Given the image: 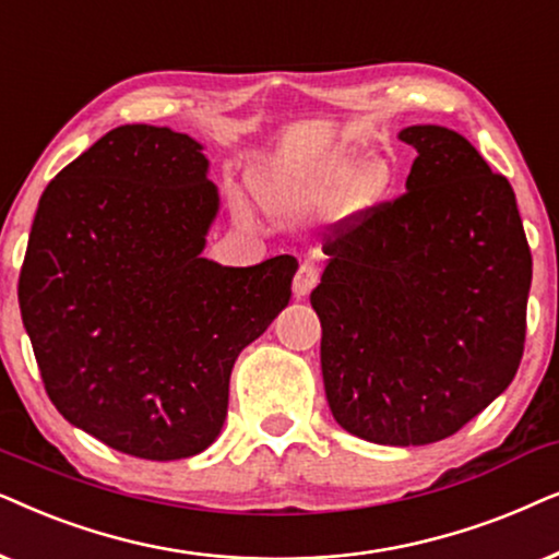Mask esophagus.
<instances>
[{
    "label": "esophagus",
    "mask_w": 559,
    "mask_h": 559,
    "mask_svg": "<svg viewBox=\"0 0 559 559\" xmlns=\"http://www.w3.org/2000/svg\"><path fill=\"white\" fill-rule=\"evenodd\" d=\"M319 284V267L314 263H301L299 273L294 278V296L296 299H304V296L311 294V288Z\"/></svg>",
    "instance_id": "obj_1"
}]
</instances>
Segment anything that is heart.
<instances>
[{
    "instance_id": "b5f03b06",
    "label": "heart",
    "mask_w": 559,
    "mask_h": 559,
    "mask_svg": "<svg viewBox=\"0 0 559 559\" xmlns=\"http://www.w3.org/2000/svg\"><path fill=\"white\" fill-rule=\"evenodd\" d=\"M389 186V168L378 160L357 163L347 170L345 163L311 174H273L258 183L263 204L273 212L330 210L345 199L349 210L370 206Z\"/></svg>"
}]
</instances>
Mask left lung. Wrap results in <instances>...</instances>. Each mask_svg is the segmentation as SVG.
<instances>
[{
    "label": "left lung",
    "instance_id": "1",
    "mask_svg": "<svg viewBox=\"0 0 559 559\" xmlns=\"http://www.w3.org/2000/svg\"><path fill=\"white\" fill-rule=\"evenodd\" d=\"M406 191L349 214L311 292L322 376L342 429L429 444L509 389L524 355L532 252L509 178L463 135L401 130Z\"/></svg>",
    "mask_w": 559,
    "mask_h": 559
}]
</instances>
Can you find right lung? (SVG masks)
Listing matches in <instances>:
<instances>
[{
	"mask_svg": "<svg viewBox=\"0 0 559 559\" xmlns=\"http://www.w3.org/2000/svg\"><path fill=\"white\" fill-rule=\"evenodd\" d=\"M206 168L189 135L122 124L48 183L29 229L17 296L43 385L124 455L210 448L237 355L292 299L294 255L202 258L219 210Z\"/></svg>",
	"mask_w": 559,
	"mask_h": 559,
	"instance_id": "obj_1",
	"label": "right lung"
}]
</instances>
